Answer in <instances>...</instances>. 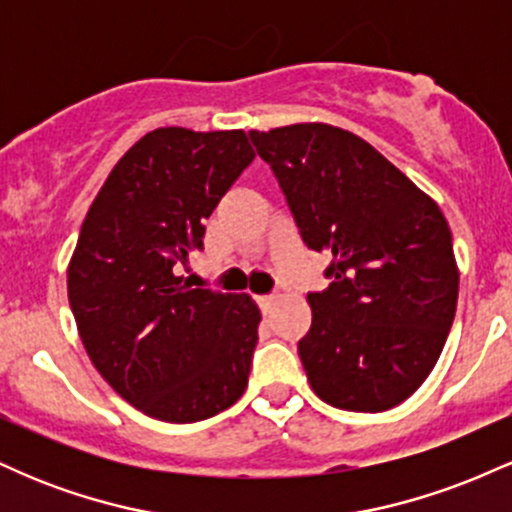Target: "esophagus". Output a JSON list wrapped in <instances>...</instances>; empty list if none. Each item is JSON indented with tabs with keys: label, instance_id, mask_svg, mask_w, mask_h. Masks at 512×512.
<instances>
[{
	"label": "esophagus",
	"instance_id": "esophagus-1",
	"mask_svg": "<svg viewBox=\"0 0 512 512\" xmlns=\"http://www.w3.org/2000/svg\"><path fill=\"white\" fill-rule=\"evenodd\" d=\"M255 301H257V305H260L262 313H269V310H272L274 301H276V296H272V293H269V296H257Z\"/></svg>",
	"mask_w": 512,
	"mask_h": 512
}]
</instances>
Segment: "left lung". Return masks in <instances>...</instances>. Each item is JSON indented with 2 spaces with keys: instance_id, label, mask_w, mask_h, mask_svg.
<instances>
[{
  "instance_id": "left-lung-1",
  "label": "left lung",
  "mask_w": 512,
  "mask_h": 512,
  "mask_svg": "<svg viewBox=\"0 0 512 512\" xmlns=\"http://www.w3.org/2000/svg\"><path fill=\"white\" fill-rule=\"evenodd\" d=\"M310 250L332 255L298 342L322 402L385 411L419 390L455 320L460 272L443 211L346 129L250 132Z\"/></svg>"
}]
</instances>
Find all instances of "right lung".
I'll return each mask as SVG.
<instances>
[{"label":"right lung","mask_w":512,"mask_h":512,"mask_svg":"<svg viewBox=\"0 0 512 512\" xmlns=\"http://www.w3.org/2000/svg\"><path fill=\"white\" fill-rule=\"evenodd\" d=\"M240 129L161 127L117 161L69 262V305L86 354L146 416L192 424L248 387L262 315L248 293L192 289L180 267L204 221L250 166Z\"/></svg>","instance_id":"add662e5"}]
</instances>
